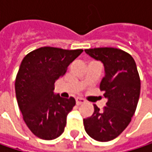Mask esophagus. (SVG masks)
Returning a JSON list of instances; mask_svg holds the SVG:
<instances>
[{
	"label": "esophagus",
	"instance_id": "esophagus-1",
	"mask_svg": "<svg viewBox=\"0 0 152 152\" xmlns=\"http://www.w3.org/2000/svg\"><path fill=\"white\" fill-rule=\"evenodd\" d=\"M84 102H85V100H84L83 99H82V98H76V103L77 106L82 105V104L84 103Z\"/></svg>",
	"mask_w": 152,
	"mask_h": 152
}]
</instances>
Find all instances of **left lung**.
<instances>
[{
    "label": "left lung",
    "mask_w": 152,
    "mask_h": 152,
    "mask_svg": "<svg viewBox=\"0 0 152 152\" xmlns=\"http://www.w3.org/2000/svg\"><path fill=\"white\" fill-rule=\"evenodd\" d=\"M87 54L100 61L105 76L99 89L105 91L106 106H94L91 117L83 119L86 133L96 141L108 142L118 137L128 127L137 109L141 81L133 57L118 48L99 47L84 50Z\"/></svg>",
    "instance_id": "obj_1"
}]
</instances>
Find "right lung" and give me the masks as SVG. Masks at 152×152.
I'll list each match as a JSON object with an SVG mask.
<instances>
[{
    "label": "right lung",
    "mask_w": 152,
    "mask_h": 152,
    "mask_svg": "<svg viewBox=\"0 0 152 152\" xmlns=\"http://www.w3.org/2000/svg\"><path fill=\"white\" fill-rule=\"evenodd\" d=\"M82 52L44 46L23 59L15 77V96L24 122L36 137L53 140L63 133L76 100L54 94V83Z\"/></svg>",
    "instance_id": "right-lung-1"
}]
</instances>
